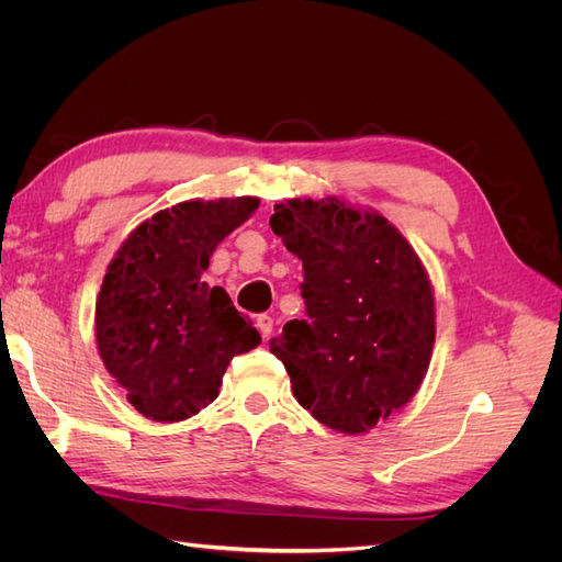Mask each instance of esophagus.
<instances>
[{
	"label": "esophagus",
	"mask_w": 562,
	"mask_h": 562,
	"mask_svg": "<svg viewBox=\"0 0 562 562\" xmlns=\"http://www.w3.org/2000/svg\"><path fill=\"white\" fill-rule=\"evenodd\" d=\"M255 326H258V330H260L262 339H269L271 330H274V318L267 316V314H260L258 318H255Z\"/></svg>",
	"instance_id": "1"
}]
</instances>
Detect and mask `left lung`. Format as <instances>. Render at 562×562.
I'll return each mask as SVG.
<instances>
[{
	"label": "left lung",
	"mask_w": 562,
	"mask_h": 562,
	"mask_svg": "<svg viewBox=\"0 0 562 562\" xmlns=\"http://www.w3.org/2000/svg\"><path fill=\"white\" fill-rule=\"evenodd\" d=\"M269 225L304 267L307 316L271 339L297 403L339 434H366L427 375L434 288L415 248L378 211L335 196L277 203Z\"/></svg>",
	"instance_id": "8db88e82"
}]
</instances>
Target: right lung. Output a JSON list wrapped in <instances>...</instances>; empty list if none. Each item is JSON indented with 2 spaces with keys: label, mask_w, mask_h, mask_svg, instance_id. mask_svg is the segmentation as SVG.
I'll return each mask as SVG.
<instances>
[{
  "label": "right lung",
  "mask_w": 562,
  "mask_h": 562,
  "mask_svg": "<svg viewBox=\"0 0 562 562\" xmlns=\"http://www.w3.org/2000/svg\"><path fill=\"white\" fill-rule=\"evenodd\" d=\"M260 199L182 201L135 227L108 265L95 300V342L128 403L155 422H182L217 398L236 353L262 339L225 288L209 285L215 246Z\"/></svg>",
  "instance_id": "right-lung-1"
}]
</instances>
